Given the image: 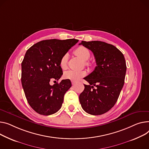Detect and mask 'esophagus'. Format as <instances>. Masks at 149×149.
I'll return each mask as SVG.
<instances>
[{"mask_svg": "<svg viewBox=\"0 0 149 149\" xmlns=\"http://www.w3.org/2000/svg\"><path fill=\"white\" fill-rule=\"evenodd\" d=\"M71 83H72V85H74V84H75V81H71Z\"/></svg>", "mask_w": 149, "mask_h": 149, "instance_id": "1", "label": "esophagus"}]
</instances>
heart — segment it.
<instances>
[{"label": "heart", "instance_id": "b5f03b06", "mask_svg": "<svg viewBox=\"0 0 149 149\" xmlns=\"http://www.w3.org/2000/svg\"><path fill=\"white\" fill-rule=\"evenodd\" d=\"M75 53L80 57H81L84 61H87L91 56L90 51L88 49L84 46H80L77 48L75 50ZM69 58L68 53H65L61 58L60 60V67L62 69L67 68L68 61ZM87 64H88L87 62ZM86 74L85 71H75V70H69L66 71L63 74V77L67 80H69L72 81H77L80 78L84 77Z\"/></svg>", "mask_w": 149, "mask_h": 149}]
</instances>
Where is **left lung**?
Instances as JSON below:
<instances>
[{"label":"left lung","instance_id":"1","mask_svg":"<svg viewBox=\"0 0 149 149\" xmlns=\"http://www.w3.org/2000/svg\"><path fill=\"white\" fill-rule=\"evenodd\" d=\"M79 45L93 52L96 63L95 70L84 78L89 85L84 84V90L79 96L80 102L86 113L103 114L115 105L124 85L125 57L115 46L104 42L82 41Z\"/></svg>","mask_w":149,"mask_h":149}]
</instances>
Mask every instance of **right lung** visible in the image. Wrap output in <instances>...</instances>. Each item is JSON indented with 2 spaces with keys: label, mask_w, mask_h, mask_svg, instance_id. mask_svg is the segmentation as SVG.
I'll use <instances>...</instances> for the list:
<instances>
[{
  "label": "right lung",
  "mask_w": 149,
  "mask_h": 149,
  "mask_svg": "<svg viewBox=\"0 0 149 149\" xmlns=\"http://www.w3.org/2000/svg\"><path fill=\"white\" fill-rule=\"evenodd\" d=\"M78 42V39H48L29 48L22 63V84L27 101L39 114L49 116L62 107L63 97L72 86L69 80L56 83L63 74L61 57ZM56 80L53 86L49 84Z\"/></svg>",
  "instance_id": "obj_1"
}]
</instances>
